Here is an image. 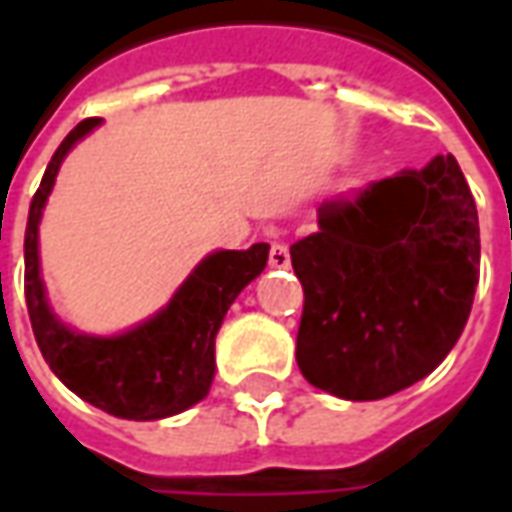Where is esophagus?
<instances>
[{"label": "esophagus", "instance_id": "1", "mask_svg": "<svg viewBox=\"0 0 512 512\" xmlns=\"http://www.w3.org/2000/svg\"><path fill=\"white\" fill-rule=\"evenodd\" d=\"M268 266L271 268H288L290 266V249L285 241H274L268 252Z\"/></svg>", "mask_w": 512, "mask_h": 512}]
</instances>
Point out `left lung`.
Instances as JSON below:
<instances>
[{
	"mask_svg": "<svg viewBox=\"0 0 512 512\" xmlns=\"http://www.w3.org/2000/svg\"><path fill=\"white\" fill-rule=\"evenodd\" d=\"M304 288L296 362L345 400L417 384L458 343L480 279L477 208L452 156L340 194L290 246Z\"/></svg>",
	"mask_w": 512,
	"mask_h": 512,
	"instance_id": "8db88e82",
	"label": "left lung"
}]
</instances>
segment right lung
Instances as JSON below:
<instances>
[{
  "label": "right lung",
  "mask_w": 512,
  "mask_h": 512,
  "mask_svg": "<svg viewBox=\"0 0 512 512\" xmlns=\"http://www.w3.org/2000/svg\"><path fill=\"white\" fill-rule=\"evenodd\" d=\"M87 117L62 139L29 202L24 233V296L43 359L71 392L112 417L164 419L208 395L213 345L230 304L266 268L268 244L244 252H213L194 268L167 307L117 337H90L68 329L51 312L40 279L38 224L62 158L98 126Z\"/></svg>",
  "instance_id": "obj_1"
}]
</instances>
